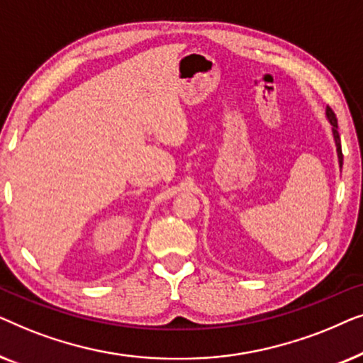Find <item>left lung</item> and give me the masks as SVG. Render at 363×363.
<instances>
[{"mask_svg":"<svg viewBox=\"0 0 363 363\" xmlns=\"http://www.w3.org/2000/svg\"><path fill=\"white\" fill-rule=\"evenodd\" d=\"M325 113H327V118H329V121H330V123H332V132H334V138H335V145H337V155H339V163H340V167H342V162H344V155H342L340 135H339V132H337V117H335V113H334V111H332V108H330V107H327V111H325Z\"/></svg>","mask_w":363,"mask_h":363,"instance_id":"8db88e82","label":"left lung"}]
</instances>
